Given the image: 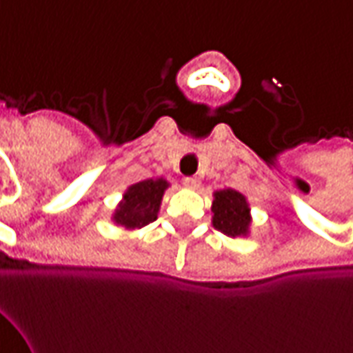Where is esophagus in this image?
Wrapping results in <instances>:
<instances>
[{
  "instance_id": "34e87169",
  "label": "esophagus",
  "mask_w": 353,
  "mask_h": 353,
  "mask_svg": "<svg viewBox=\"0 0 353 353\" xmlns=\"http://www.w3.org/2000/svg\"><path fill=\"white\" fill-rule=\"evenodd\" d=\"M183 185L187 187V189H196V187L200 185V181L196 179V177H185Z\"/></svg>"
}]
</instances>
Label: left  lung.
Returning <instances> with one entry per match:
<instances>
[{
    "instance_id": "1",
    "label": "left lung",
    "mask_w": 353,
    "mask_h": 353,
    "mask_svg": "<svg viewBox=\"0 0 353 353\" xmlns=\"http://www.w3.org/2000/svg\"><path fill=\"white\" fill-rule=\"evenodd\" d=\"M212 212H214V219H212L214 227L221 230L223 234L230 238L248 236L252 215H250V204L242 192L234 189L215 191Z\"/></svg>"
}]
</instances>
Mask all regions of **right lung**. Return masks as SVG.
<instances>
[{"label":"right lung","mask_w":353,"mask_h":353,"mask_svg":"<svg viewBox=\"0 0 353 353\" xmlns=\"http://www.w3.org/2000/svg\"><path fill=\"white\" fill-rule=\"evenodd\" d=\"M166 179H143L139 183L130 185L123 194L121 204L113 214V221L124 229H141L153 223L161 210L162 194L168 189Z\"/></svg>","instance_id":"obj_1"}]
</instances>
